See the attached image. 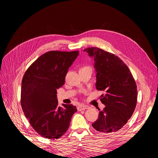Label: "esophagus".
<instances>
[{"label": "esophagus", "mask_w": 158, "mask_h": 158, "mask_svg": "<svg viewBox=\"0 0 158 158\" xmlns=\"http://www.w3.org/2000/svg\"><path fill=\"white\" fill-rule=\"evenodd\" d=\"M88 106H85V105H83V104H80L79 105V106H78L77 109L78 111H82V110H85V109H88Z\"/></svg>", "instance_id": "esophagus-1"}]
</instances>
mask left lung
Returning <instances> with one entry per match:
<instances>
[{
    "label": "left lung",
    "mask_w": 158,
    "mask_h": 158,
    "mask_svg": "<svg viewBox=\"0 0 158 158\" xmlns=\"http://www.w3.org/2000/svg\"><path fill=\"white\" fill-rule=\"evenodd\" d=\"M84 51L94 58L96 89L105 92L100 100L106 107L99 109L98 118L92 125L103 134L117 132L127 123L135 109V80L128 66L117 56L98 47H88Z\"/></svg>",
    "instance_id": "obj_1"
}]
</instances>
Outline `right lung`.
I'll return each mask as SVG.
<instances>
[{"instance_id":"obj_1","label":"right lung","mask_w":158,"mask_h":158,"mask_svg":"<svg viewBox=\"0 0 158 158\" xmlns=\"http://www.w3.org/2000/svg\"><path fill=\"white\" fill-rule=\"evenodd\" d=\"M78 52H47L33 62L23 76L21 106L31 126L42 137L54 140L64 135L77 111L71 104L58 106L56 89L64 85Z\"/></svg>"}]
</instances>
